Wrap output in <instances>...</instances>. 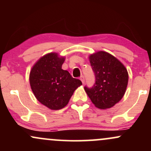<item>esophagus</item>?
<instances>
[{"instance_id":"obj_1","label":"esophagus","mask_w":151,"mask_h":151,"mask_svg":"<svg viewBox=\"0 0 151 151\" xmlns=\"http://www.w3.org/2000/svg\"><path fill=\"white\" fill-rule=\"evenodd\" d=\"M80 80L81 81V82H82V84H84V76H81Z\"/></svg>"}]
</instances>
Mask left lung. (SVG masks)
<instances>
[{"label":"left lung","mask_w":151,"mask_h":151,"mask_svg":"<svg viewBox=\"0 0 151 151\" xmlns=\"http://www.w3.org/2000/svg\"><path fill=\"white\" fill-rule=\"evenodd\" d=\"M89 58L94 72L95 84L91 88L84 86V90L96 107L111 108L126 92L129 81L127 70L118 59L106 52H97Z\"/></svg>","instance_id":"1"}]
</instances>
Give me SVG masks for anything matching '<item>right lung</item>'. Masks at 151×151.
<instances>
[{
    "mask_svg": "<svg viewBox=\"0 0 151 151\" xmlns=\"http://www.w3.org/2000/svg\"><path fill=\"white\" fill-rule=\"evenodd\" d=\"M65 60L58 53H48L37 60L30 71L29 79L35 96L51 110L64 108L74 91L82 85L79 79L62 70Z\"/></svg>",
    "mask_w": 151,
    "mask_h": 151,
    "instance_id": "add662e5",
    "label": "right lung"
}]
</instances>
